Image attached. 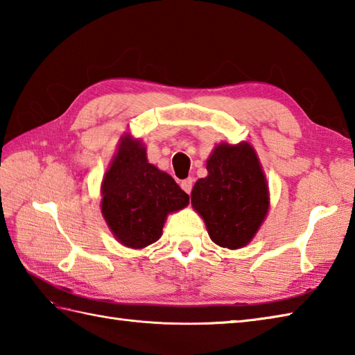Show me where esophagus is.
<instances>
[{"mask_svg": "<svg viewBox=\"0 0 355 355\" xmlns=\"http://www.w3.org/2000/svg\"><path fill=\"white\" fill-rule=\"evenodd\" d=\"M192 184H193V180H192V178H186V180H183V182H182V189H183L186 193H191Z\"/></svg>", "mask_w": 355, "mask_h": 355, "instance_id": "1", "label": "esophagus"}]
</instances>
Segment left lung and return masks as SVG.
<instances>
[{
    "label": "left lung",
    "mask_w": 355,
    "mask_h": 355,
    "mask_svg": "<svg viewBox=\"0 0 355 355\" xmlns=\"http://www.w3.org/2000/svg\"><path fill=\"white\" fill-rule=\"evenodd\" d=\"M207 177L195 183L192 207L216 245L236 250L258 233L270 209L266 173L247 141L220 143L209 155Z\"/></svg>",
    "instance_id": "1"
}]
</instances>
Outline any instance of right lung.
<instances>
[{
    "mask_svg": "<svg viewBox=\"0 0 355 355\" xmlns=\"http://www.w3.org/2000/svg\"><path fill=\"white\" fill-rule=\"evenodd\" d=\"M101 210L120 244L140 250L160 239L169 214L189 205V195L146 157L141 140L126 134L101 184Z\"/></svg>",
    "mask_w": 355,
    "mask_h": 355,
    "instance_id": "obj_1",
    "label": "right lung"
}]
</instances>
